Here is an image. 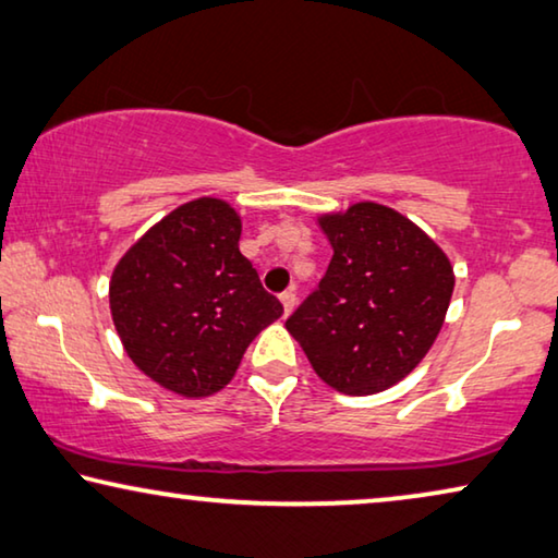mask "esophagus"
Instances as JSON below:
<instances>
[{"instance_id": "obj_1", "label": "esophagus", "mask_w": 558, "mask_h": 558, "mask_svg": "<svg viewBox=\"0 0 558 558\" xmlns=\"http://www.w3.org/2000/svg\"><path fill=\"white\" fill-rule=\"evenodd\" d=\"M279 299H281V304H284V314H289L294 310V304H296V294L292 292V289H289V292H281L279 294Z\"/></svg>"}]
</instances>
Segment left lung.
<instances>
[{
	"instance_id": "8db88e82",
	"label": "left lung",
	"mask_w": 558,
	"mask_h": 558,
	"mask_svg": "<svg viewBox=\"0 0 558 558\" xmlns=\"http://www.w3.org/2000/svg\"><path fill=\"white\" fill-rule=\"evenodd\" d=\"M319 226L332 262L287 329L337 392H383L433 347L453 296V266L413 221L373 201L322 216Z\"/></svg>"
}]
</instances>
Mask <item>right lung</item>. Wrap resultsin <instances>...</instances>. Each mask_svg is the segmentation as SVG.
I'll list each match as a JSON object with an SVG mask.
<instances>
[{
  "instance_id": "add662e5",
  "label": "right lung",
  "mask_w": 558,
  "mask_h": 558,
  "mask_svg": "<svg viewBox=\"0 0 558 558\" xmlns=\"http://www.w3.org/2000/svg\"><path fill=\"white\" fill-rule=\"evenodd\" d=\"M239 236L229 204L198 198L153 226L112 271L110 312L128 357L183 398L229 385L252 339L284 314Z\"/></svg>"
}]
</instances>
